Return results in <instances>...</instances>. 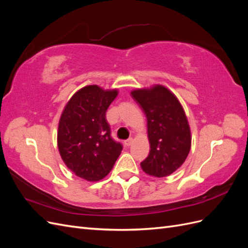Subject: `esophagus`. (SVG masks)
Masks as SVG:
<instances>
[{
    "label": "esophagus",
    "mask_w": 248,
    "mask_h": 248,
    "mask_svg": "<svg viewBox=\"0 0 248 248\" xmlns=\"http://www.w3.org/2000/svg\"><path fill=\"white\" fill-rule=\"evenodd\" d=\"M132 141H133V140L130 138V139H128V140H124V145L126 146V147H129V146H131V144H132Z\"/></svg>",
    "instance_id": "esophagus-1"
}]
</instances>
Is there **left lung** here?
I'll list each match as a JSON object with an SVG mask.
<instances>
[{
    "label": "left lung",
    "mask_w": 248,
    "mask_h": 248,
    "mask_svg": "<svg viewBox=\"0 0 248 248\" xmlns=\"http://www.w3.org/2000/svg\"><path fill=\"white\" fill-rule=\"evenodd\" d=\"M147 117L150 153L140 162L146 174L168 177L182 166L191 148V131L182 104L162 85L131 91Z\"/></svg>",
    "instance_id": "left-lung-1"
}]
</instances>
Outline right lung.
Listing matches in <instances>:
<instances>
[{
  "label": "right lung",
  "instance_id": "add662e5",
  "mask_svg": "<svg viewBox=\"0 0 248 248\" xmlns=\"http://www.w3.org/2000/svg\"><path fill=\"white\" fill-rule=\"evenodd\" d=\"M118 89L97 85L79 89L66 103L58 125V149L65 166L89 182L103 179L114 168L122 145L110 138L106 112Z\"/></svg>",
  "mask_w": 248,
  "mask_h": 248
}]
</instances>
